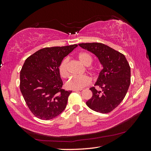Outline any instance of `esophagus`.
Returning <instances> with one entry per match:
<instances>
[{
	"label": "esophagus",
	"instance_id": "1",
	"mask_svg": "<svg viewBox=\"0 0 151 151\" xmlns=\"http://www.w3.org/2000/svg\"><path fill=\"white\" fill-rule=\"evenodd\" d=\"M73 91H76V92H82L81 89V90H79V89H74Z\"/></svg>",
	"mask_w": 151,
	"mask_h": 151
}]
</instances>
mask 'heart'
I'll use <instances>...</instances> for the list:
<instances>
[{"label":"heart","instance_id":"b5f03b06","mask_svg":"<svg viewBox=\"0 0 151 151\" xmlns=\"http://www.w3.org/2000/svg\"><path fill=\"white\" fill-rule=\"evenodd\" d=\"M78 58L80 61L86 66L90 65L93 62V58L91 55L88 52H82L78 54ZM68 62L69 58H65L59 65V72L60 75L63 78H66L68 76ZM92 71H94L95 69H91ZM91 83V80L87 76H71L67 82L65 83V86L67 88L72 89H81L86 86H88Z\"/></svg>","mask_w":151,"mask_h":151}]
</instances>
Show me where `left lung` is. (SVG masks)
Masks as SVG:
<instances>
[{
    "label": "left lung",
    "mask_w": 151,
    "mask_h": 151,
    "mask_svg": "<svg viewBox=\"0 0 151 151\" xmlns=\"http://www.w3.org/2000/svg\"><path fill=\"white\" fill-rule=\"evenodd\" d=\"M78 45L94 54L103 67L95 84L101 90L98 91L95 87L89 89L93 95L86 104L97 112L109 113L121 103L129 89V64L123 54L103 43H86Z\"/></svg>",
    "instance_id": "left-lung-1"
}]
</instances>
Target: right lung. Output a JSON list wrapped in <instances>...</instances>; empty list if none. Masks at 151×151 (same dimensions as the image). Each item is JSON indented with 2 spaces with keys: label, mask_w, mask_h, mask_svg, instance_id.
I'll return each instance as SVG.
<instances>
[{
  "label": "right lung",
  "mask_w": 151,
  "mask_h": 151,
  "mask_svg": "<svg viewBox=\"0 0 151 151\" xmlns=\"http://www.w3.org/2000/svg\"><path fill=\"white\" fill-rule=\"evenodd\" d=\"M77 45L43 48L25 60L20 73V90L35 116L49 120L65 110L72 91L62 88L59 65Z\"/></svg>",
  "instance_id": "1"
}]
</instances>
